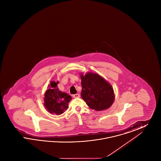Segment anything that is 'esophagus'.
Masks as SVG:
<instances>
[{
    "instance_id": "esophagus-1",
    "label": "esophagus",
    "mask_w": 161,
    "mask_h": 161,
    "mask_svg": "<svg viewBox=\"0 0 161 161\" xmlns=\"http://www.w3.org/2000/svg\"><path fill=\"white\" fill-rule=\"evenodd\" d=\"M73 97H74V98H80V94L77 93V94L74 95H73Z\"/></svg>"
}]
</instances>
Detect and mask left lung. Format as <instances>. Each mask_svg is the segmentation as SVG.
Wrapping results in <instances>:
<instances>
[{
	"instance_id": "left-lung-1",
	"label": "left lung",
	"mask_w": 161,
	"mask_h": 161,
	"mask_svg": "<svg viewBox=\"0 0 161 161\" xmlns=\"http://www.w3.org/2000/svg\"><path fill=\"white\" fill-rule=\"evenodd\" d=\"M82 90L81 98L86 104L97 111L104 110L114 102L115 94L112 86L100 75L89 72L80 74Z\"/></svg>"
}]
</instances>
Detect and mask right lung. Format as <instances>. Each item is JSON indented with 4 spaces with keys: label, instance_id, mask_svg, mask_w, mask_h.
<instances>
[{
    "label": "right lung",
    "instance_id": "add662e5",
    "mask_svg": "<svg viewBox=\"0 0 161 161\" xmlns=\"http://www.w3.org/2000/svg\"><path fill=\"white\" fill-rule=\"evenodd\" d=\"M58 82L52 81L49 89L45 93L44 106L51 114L61 115L68 108V103L72 100L71 96L59 91Z\"/></svg>",
    "mask_w": 161,
    "mask_h": 161
}]
</instances>
